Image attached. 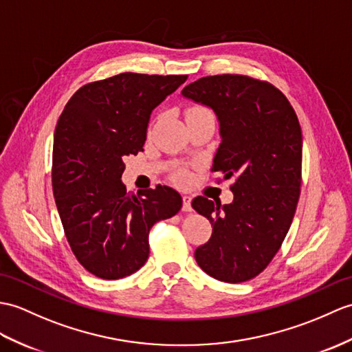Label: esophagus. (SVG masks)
Wrapping results in <instances>:
<instances>
[{
  "mask_svg": "<svg viewBox=\"0 0 352 352\" xmlns=\"http://www.w3.org/2000/svg\"><path fill=\"white\" fill-rule=\"evenodd\" d=\"M192 198L190 196L184 195L183 196V211H186V213H189V211H192Z\"/></svg>",
  "mask_w": 352,
  "mask_h": 352,
  "instance_id": "esophagus-1",
  "label": "esophagus"
}]
</instances>
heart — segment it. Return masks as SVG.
Here are the masks:
<instances>
[{
  "instance_id": "1",
  "label": "heart",
  "mask_w": 352,
  "mask_h": 352,
  "mask_svg": "<svg viewBox=\"0 0 352 352\" xmlns=\"http://www.w3.org/2000/svg\"><path fill=\"white\" fill-rule=\"evenodd\" d=\"M190 111H206L204 108H193V109H190Z\"/></svg>"
}]
</instances>
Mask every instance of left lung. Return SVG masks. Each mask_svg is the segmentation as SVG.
I'll return each instance as SVG.
<instances>
[{
    "instance_id": "left-lung-1",
    "label": "left lung",
    "mask_w": 352,
    "mask_h": 352,
    "mask_svg": "<svg viewBox=\"0 0 352 352\" xmlns=\"http://www.w3.org/2000/svg\"><path fill=\"white\" fill-rule=\"evenodd\" d=\"M182 96L216 113L220 145L211 170L235 177L231 204L192 201L213 226L195 259L217 280L246 282L270 264L296 213L303 153L298 118L279 89L249 76H206Z\"/></svg>"
}]
</instances>
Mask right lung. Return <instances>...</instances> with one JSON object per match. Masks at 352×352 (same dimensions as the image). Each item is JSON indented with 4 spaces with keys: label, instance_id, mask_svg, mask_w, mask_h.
<instances>
[{
    "label": "right lung",
    "instance_id": "obj_1",
    "mask_svg": "<svg viewBox=\"0 0 352 352\" xmlns=\"http://www.w3.org/2000/svg\"><path fill=\"white\" fill-rule=\"evenodd\" d=\"M187 75L120 73L72 96L54 135L52 189L76 259L89 273L116 280L148 259V232L183 206L173 187L126 192L124 159L146 139L154 108Z\"/></svg>",
    "mask_w": 352,
    "mask_h": 352
}]
</instances>
